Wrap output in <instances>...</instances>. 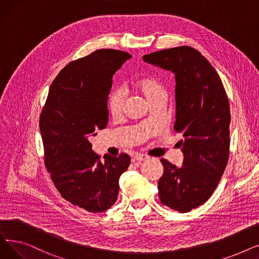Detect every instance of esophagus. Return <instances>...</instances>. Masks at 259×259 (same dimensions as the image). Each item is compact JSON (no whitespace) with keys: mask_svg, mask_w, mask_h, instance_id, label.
<instances>
[{"mask_svg":"<svg viewBox=\"0 0 259 259\" xmlns=\"http://www.w3.org/2000/svg\"><path fill=\"white\" fill-rule=\"evenodd\" d=\"M148 158V156L147 155H145V154H135L133 157H132V161H134V162H142V161H144V160H146Z\"/></svg>","mask_w":259,"mask_h":259,"instance_id":"34e87169","label":"esophagus"}]
</instances>
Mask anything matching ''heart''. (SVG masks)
<instances>
[{
  "label": "heart",
  "instance_id": "b5f03b06",
  "mask_svg": "<svg viewBox=\"0 0 259 259\" xmlns=\"http://www.w3.org/2000/svg\"><path fill=\"white\" fill-rule=\"evenodd\" d=\"M135 89L143 95L148 103L167 95L165 85L162 84L161 80L155 77H146L139 80L135 84ZM107 108L109 114L113 118L121 116L122 108H124V97H122L120 90L116 89L110 93L107 102Z\"/></svg>",
  "mask_w": 259,
  "mask_h": 259
}]
</instances>
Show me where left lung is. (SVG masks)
Here are the masks:
<instances>
[{
	"label": "left lung",
	"instance_id": "obj_1",
	"mask_svg": "<svg viewBox=\"0 0 259 259\" xmlns=\"http://www.w3.org/2000/svg\"><path fill=\"white\" fill-rule=\"evenodd\" d=\"M144 61L175 74L176 119L183 133V166L165 158L158 181L162 205L186 213L205 203L226 169L230 150V106L220 75L200 52L180 46L146 54Z\"/></svg>",
	"mask_w": 259,
	"mask_h": 259
}]
</instances>
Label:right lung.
<instances>
[{
	"label": "right lung",
	"instance_id": "1",
	"mask_svg": "<svg viewBox=\"0 0 259 259\" xmlns=\"http://www.w3.org/2000/svg\"><path fill=\"white\" fill-rule=\"evenodd\" d=\"M131 56L114 49L95 50L66 65L52 81L39 116L44 162L61 195L88 212L108 210L117 199L118 180L130 156L92 150L90 137L107 126V100L112 76Z\"/></svg>",
	"mask_w": 259,
	"mask_h": 259
}]
</instances>
